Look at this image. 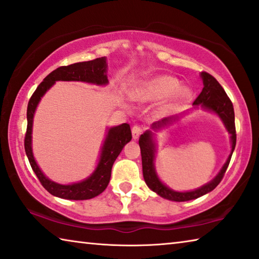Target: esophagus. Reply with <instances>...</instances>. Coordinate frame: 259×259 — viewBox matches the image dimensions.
Wrapping results in <instances>:
<instances>
[{
	"instance_id": "1",
	"label": "esophagus",
	"mask_w": 259,
	"mask_h": 259,
	"mask_svg": "<svg viewBox=\"0 0 259 259\" xmlns=\"http://www.w3.org/2000/svg\"><path fill=\"white\" fill-rule=\"evenodd\" d=\"M142 133H143V129L140 128V126H138V125L133 126V138L134 139H138L139 136L142 135Z\"/></svg>"
}]
</instances>
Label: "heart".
I'll return each instance as SVG.
<instances>
[{
  "instance_id": "obj_1",
  "label": "heart",
  "mask_w": 259,
  "mask_h": 259,
  "mask_svg": "<svg viewBox=\"0 0 259 259\" xmlns=\"http://www.w3.org/2000/svg\"><path fill=\"white\" fill-rule=\"evenodd\" d=\"M131 98L136 102L151 103L162 100L161 108L170 111L178 105L190 100L192 90L188 87H179L176 77L169 75H159L148 78L136 85L130 93Z\"/></svg>"
}]
</instances>
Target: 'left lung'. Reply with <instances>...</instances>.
<instances>
[{"label":"left lung","mask_w":259,"mask_h":259,"mask_svg":"<svg viewBox=\"0 0 259 259\" xmlns=\"http://www.w3.org/2000/svg\"><path fill=\"white\" fill-rule=\"evenodd\" d=\"M201 78L203 82V89L201 94L198 96V98L194 100V108H198L199 106L202 107L204 111H209L219 117L224 123L226 130L229 131L231 136V153L229 157H227L224 165L219 170L217 176L214 177L212 181L204 184L196 190L193 191H186V192H178L174 191L171 188L168 187L161 182L155 170L154 160H155V153H156V142H155V131H159L161 129L165 128L172 122L179 120V116H169L164 117L157 122H154L151 125V130H146L143 135L139 137V146H140V153H142V163H143V176L145 179L146 185L151 188L153 192H155L157 195L161 198L176 201V202H184V201H190L198 199L207 193L211 192L214 187H216L219 183H221L222 178L224 177V174L226 171L227 166L230 164L232 154L235 148L236 144V134H235V123H234V108L233 104L227 97L225 90L223 87L219 84L218 81L210 74L202 72L200 74Z\"/></svg>","instance_id":"obj_1"}]
</instances>
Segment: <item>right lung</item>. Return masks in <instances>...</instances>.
Returning <instances> with one entry per match:
<instances>
[{"label":"right lung","instance_id":"1","mask_svg":"<svg viewBox=\"0 0 259 259\" xmlns=\"http://www.w3.org/2000/svg\"><path fill=\"white\" fill-rule=\"evenodd\" d=\"M106 73V57L58 67L40 83V85L36 88L28 102L27 131H26L25 136L26 155H27L30 166L37 176L38 181L41 182L42 186L50 194L57 196V198L66 200H89L103 193L106 190L109 179H111L114 161L119 156L125 144L130 142L133 136H131L130 125L128 123H122L120 125L108 128L102 150H100L98 163L94 172L81 182L63 185V184L56 183L48 178L35 161L32 148L33 119L35 111H36L38 103L41 102V98L57 81H77L91 83V84L96 85H107L108 78Z\"/></svg>","mask_w":259,"mask_h":259}]
</instances>
